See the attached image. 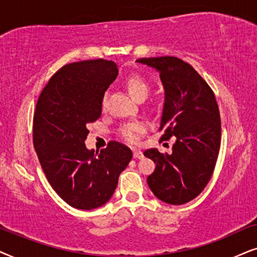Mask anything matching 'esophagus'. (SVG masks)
I'll return each mask as SVG.
<instances>
[{"label":"esophagus","instance_id":"esophagus-1","mask_svg":"<svg viewBox=\"0 0 257 257\" xmlns=\"http://www.w3.org/2000/svg\"><path fill=\"white\" fill-rule=\"evenodd\" d=\"M133 156H134V159H142L143 157V153L141 152V150H138V149H135L134 152H133Z\"/></svg>","mask_w":257,"mask_h":257}]
</instances>
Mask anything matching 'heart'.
Listing matches in <instances>:
<instances>
[{
  "label": "heart",
  "mask_w": 257,
  "mask_h": 257,
  "mask_svg": "<svg viewBox=\"0 0 257 257\" xmlns=\"http://www.w3.org/2000/svg\"><path fill=\"white\" fill-rule=\"evenodd\" d=\"M125 87L131 95L136 100L140 98H146L147 95L149 93V83L142 75L140 74H132L126 77L125 80ZM105 102H107V96L103 97L102 100V107H105ZM145 132V126L141 123H129V124L123 125L121 128V136L125 141L135 143L139 141L141 135Z\"/></svg>",
  "instance_id": "b5f03b06"
}]
</instances>
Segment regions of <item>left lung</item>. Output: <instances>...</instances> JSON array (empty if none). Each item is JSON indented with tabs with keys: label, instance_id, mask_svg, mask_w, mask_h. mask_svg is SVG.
Returning <instances> with one entry per match:
<instances>
[{
	"label": "left lung",
	"instance_id": "obj_1",
	"mask_svg": "<svg viewBox=\"0 0 257 257\" xmlns=\"http://www.w3.org/2000/svg\"><path fill=\"white\" fill-rule=\"evenodd\" d=\"M160 71L164 87L161 141L175 138L173 153L155 148L145 156L156 164L147 179L157 198L184 204L201 194L213 175L221 146V117L214 91L201 75L175 56L140 59Z\"/></svg>",
	"mask_w": 257,
	"mask_h": 257
}]
</instances>
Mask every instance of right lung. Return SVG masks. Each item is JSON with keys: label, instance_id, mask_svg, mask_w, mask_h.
Wrapping results in <instances>:
<instances>
[{"label": "right lung", "instance_id": "1", "mask_svg": "<svg viewBox=\"0 0 257 257\" xmlns=\"http://www.w3.org/2000/svg\"><path fill=\"white\" fill-rule=\"evenodd\" d=\"M117 76L115 62L81 61L60 68L36 103L33 142L48 182L64 202L90 210L108 202L133 153L110 141L100 153L85 148L87 125L100 118L102 100Z\"/></svg>", "mask_w": 257, "mask_h": 257}]
</instances>
